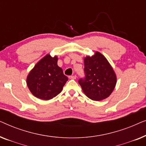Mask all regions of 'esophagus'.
Returning <instances> with one entry per match:
<instances>
[{"mask_svg":"<svg viewBox=\"0 0 146 146\" xmlns=\"http://www.w3.org/2000/svg\"><path fill=\"white\" fill-rule=\"evenodd\" d=\"M69 78H70V79L75 80L76 78V75H74V76H70Z\"/></svg>","mask_w":146,"mask_h":146,"instance_id":"1","label":"esophagus"}]
</instances>
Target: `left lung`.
Listing matches in <instances>:
<instances>
[{
	"instance_id": "1",
	"label": "left lung",
	"mask_w": 146,
	"mask_h": 146,
	"mask_svg": "<svg viewBox=\"0 0 146 146\" xmlns=\"http://www.w3.org/2000/svg\"><path fill=\"white\" fill-rule=\"evenodd\" d=\"M84 78L78 83L86 96L95 101L107 98L116 84V75L107 59L99 52L84 58Z\"/></svg>"
}]
</instances>
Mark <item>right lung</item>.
<instances>
[{"label": "right lung", "instance_id": "add662e5", "mask_svg": "<svg viewBox=\"0 0 146 146\" xmlns=\"http://www.w3.org/2000/svg\"><path fill=\"white\" fill-rule=\"evenodd\" d=\"M58 57L46 55L30 72L27 84L31 93L38 98L48 100L61 92L68 80L57 64Z\"/></svg>", "mask_w": 146, "mask_h": 146}]
</instances>
